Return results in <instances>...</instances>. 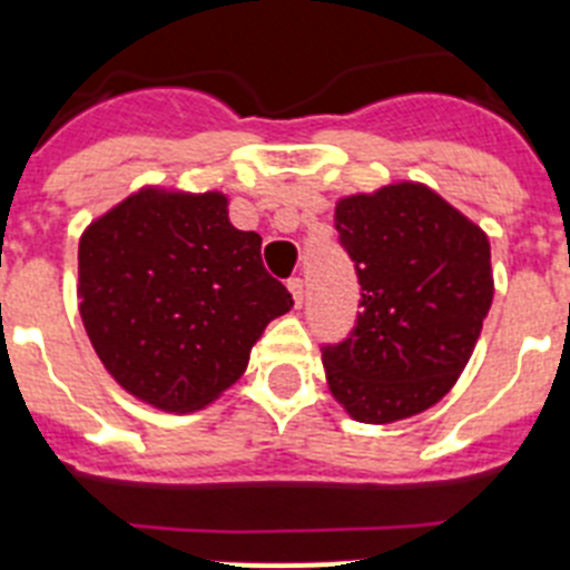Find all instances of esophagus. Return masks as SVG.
<instances>
[{
  "mask_svg": "<svg viewBox=\"0 0 570 570\" xmlns=\"http://www.w3.org/2000/svg\"><path fill=\"white\" fill-rule=\"evenodd\" d=\"M288 291L291 296H294L296 308H302V299H305V282H302L299 276H294V279H288Z\"/></svg>",
  "mask_w": 570,
  "mask_h": 570,
  "instance_id": "obj_1",
  "label": "esophagus"
}]
</instances>
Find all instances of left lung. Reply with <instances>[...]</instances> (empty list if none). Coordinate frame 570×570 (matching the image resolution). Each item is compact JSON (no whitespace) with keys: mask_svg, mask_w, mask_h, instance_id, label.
<instances>
[{"mask_svg":"<svg viewBox=\"0 0 570 570\" xmlns=\"http://www.w3.org/2000/svg\"><path fill=\"white\" fill-rule=\"evenodd\" d=\"M336 230L365 294L354 334L322 351L331 396L367 425L422 414L456 385L482 334L488 234L411 179L336 199Z\"/></svg>","mask_w":570,"mask_h":570,"instance_id":"left-lung-1","label":"left lung"}]
</instances>
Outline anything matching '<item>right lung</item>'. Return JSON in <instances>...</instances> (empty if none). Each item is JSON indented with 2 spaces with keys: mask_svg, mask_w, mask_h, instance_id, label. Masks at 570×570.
<instances>
[{
  "mask_svg": "<svg viewBox=\"0 0 570 570\" xmlns=\"http://www.w3.org/2000/svg\"><path fill=\"white\" fill-rule=\"evenodd\" d=\"M259 245L223 190L145 185L97 216L79 236V316L116 385L165 414L219 400L294 308Z\"/></svg>",
  "mask_w": 570,
  "mask_h": 570,
  "instance_id": "add662e5",
  "label": "right lung"
}]
</instances>
